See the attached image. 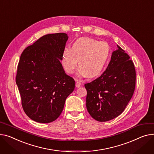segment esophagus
Instances as JSON below:
<instances>
[{
  "mask_svg": "<svg viewBox=\"0 0 154 154\" xmlns=\"http://www.w3.org/2000/svg\"><path fill=\"white\" fill-rule=\"evenodd\" d=\"M81 85H82V84H81V83L80 82H78V81H77V82H76L75 87H76L77 88H79L80 87H81Z\"/></svg>",
  "mask_w": 154,
  "mask_h": 154,
  "instance_id": "34e87169",
  "label": "esophagus"
}]
</instances>
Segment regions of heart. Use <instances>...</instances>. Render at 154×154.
Listing matches in <instances>:
<instances>
[{
  "label": "heart",
  "mask_w": 154,
  "mask_h": 154,
  "mask_svg": "<svg viewBox=\"0 0 154 154\" xmlns=\"http://www.w3.org/2000/svg\"><path fill=\"white\" fill-rule=\"evenodd\" d=\"M109 54L110 48L106 42L80 38L74 43L72 48L64 49L62 65L68 74H72L77 67L79 60V75L94 77L103 70Z\"/></svg>",
  "instance_id": "1"
}]
</instances>
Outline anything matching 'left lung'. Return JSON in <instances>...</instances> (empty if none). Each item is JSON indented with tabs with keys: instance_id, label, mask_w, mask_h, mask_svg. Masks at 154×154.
<instances>
[{
	"instance_id": "obj_1",
	"label": "left lung",
	"mask_w": 154,
	"mask_h": 154,
	"mask_svg": "<svg viewBox=\"0 0 154 154\" xmlns=\"http://www.w3.org/2000/svg\"><path fill=\"white\" fill-rule=\"evenodd\" d=\"M136 86V70L129 55L118 45L100 77L85 84L86 106L95 120L105 122L121 115L131 99Z\"/></svg>"
}]
</instances>
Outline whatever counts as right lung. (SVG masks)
Returning <instances> with one entry per match:
<instances>
[{"label":"right lung","mask_w":154,"mask_h":154,"mask_svg":"<svg viewBox=\"0 0 154 154\" xmlns=\"http://www.w3.org/2000/svg\"><path fill=\"white\" fill-rule=\"evenodd\" d=\"M66 33L46 35L24 49L17 67L16 84L26 115L40 123L55 121L62 112L75 80L60 63Z\"/></svg>","instance_id":"right-lung-1"}]
</instances>
